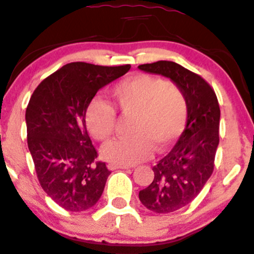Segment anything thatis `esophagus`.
Masks as SVG:
<instances>
[{
  "mask_svg": "<svg viewBox=\"0 0 254 254\" xmlns=\"http://www.w3.org/2000/svg\"><path fill=\"white\" fill-rule=\"evenodd\" d=\"M109 170H116V169H130L127 165H116V164H108Z\"/></svg>",
  "mask_w": 254,
  "mask_h": 254,
  "instance_id": "esophagus-1",
  "label": "esophagus"
}]
</instances>
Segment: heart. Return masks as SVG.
Segmentation results:
<instances>
[{"label":"heart","mask_w":254,"mask_h":254,"mask_svg":"<svg viewBox=\"0 0 254 254\" xmlns=\"http://www.w3.org/2000/svg\"><path fill=\"white\" fill-rule=\"evenodd\" d=\"M111 97L123 116H134L132 136L116 138L101 149L106 161L116 165H132L167 148L184 131L188 122L185 95L172 82L147 74H135L113 86ZM117 112L108 102L95 98L86 109V127L95 140L113 135Z\"/></svg>","instance_id":"obj_1"}]
</instances>
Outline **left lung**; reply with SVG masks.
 I'll return each instance as SVG.
<instances>
[{
    "label": "left lung",
    "mask_w": 254,
    "mask_h": 254,
    "mask_svg": "<svg viewBox=\"0 0 254 254\" xmlns=\"http://www.w3.org/2000/svg\"><path fill=\"white\" fill-rule=\"evenodd\" d=\"M138 68L169 78L188 102L185 130L172 151L152 168L153 181L138 192L147 209L167 214L191 203L212 175L219 145L220 108L212 86L180 64L158 61Z\"/></svg>",
    "instance_id": "1"
}]
</instances>
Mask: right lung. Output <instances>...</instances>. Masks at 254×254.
I'll return each instance as SVG.
<instances>
[{
  "mask_svg": "<svg viewBox=\"0 0 254 254\" xmlns=\"http://www.w3.org/2000/svg\"><path fill=\"white\" fill-rule=\"evenodd\" d=\"M118 66L73 62L42 80L26 107L28 147L39 183L60 207L81 212L97 203L111 170L97 161L86 109L100 89L127 73Z\"/></svg>",
  "mask_w": 254,
  "mask_h": 254,
  "instance_id": "1",
  "label": "right lung"
}]
</instances>
